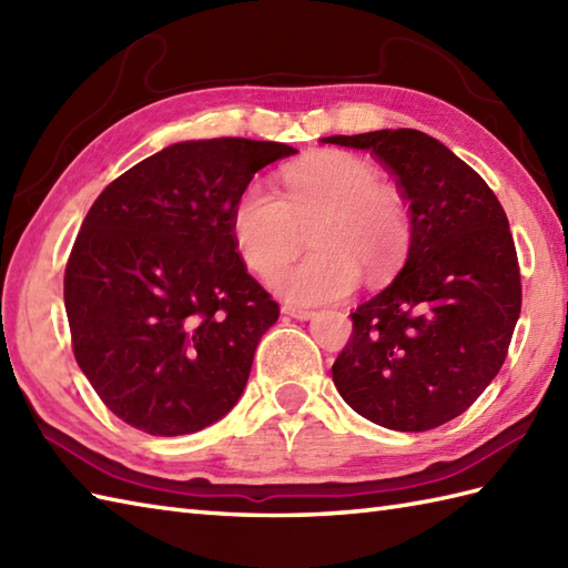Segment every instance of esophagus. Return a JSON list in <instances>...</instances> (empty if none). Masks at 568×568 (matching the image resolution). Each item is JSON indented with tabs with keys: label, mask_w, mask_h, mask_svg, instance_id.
I'll use <instances>...</instances> for the list:
<instances>
[{
	"label": "esophagus",
	"mask_w": 568,
	"mask_h": 568,
	"mask_svg": "<svg viewBox=\"0 0 568 568\" xmlns=\"http://www.w3.org/2000/svg\"><path fill=\"white\" fill-rule=\"evenodd\" d=\"M283 315H287V317H295V320H310V317H315V312L307 310V307L283 305Z\"/></svg>",
	"instance_id": "esophagus-1"
}]
</instances>
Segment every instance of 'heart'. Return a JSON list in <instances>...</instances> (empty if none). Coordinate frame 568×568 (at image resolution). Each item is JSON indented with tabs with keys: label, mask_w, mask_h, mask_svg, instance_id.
<instances>
[{
	"label": "heart",
	"mask_w": 568,
	"mask_h": 568,
	"mask_svg": "<svg viewBox=\"0 0 568 568\" xmlns=\"http://www.w3.org/2000/svg\"><path fill=\"white\" fill-rule=\"evenodd\" d=\"M312 223L315 254L284 272ZM232 236L246 268L300 305L346 297L361 281L388 277L409 244V214L376 168L352 153H320L287 165L281 197L248 183L232 210Z\"/></svg>",
	"instance_id": "b5f03b06"
}]
</instances>
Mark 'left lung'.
Listing matches in <instances>:
<instances>
[{"label": "left lung", "instance_id": "obj_1", "mask_svg": "<svg viewBox=\"0 0 568 568\" xmlns=\"http://www.w3.org/2000/svg\"><path fill=\"white\" fill-rule=\"evenodd\" d=\"M322 141L376 155L413 224L405 268L352 315L334 385L381 427L434 429L466 413L508 356L523 307L508 216L474 168L422 131Z\"/></svg>", "mask_w": 568, "mask_h": 568}]
</instances>
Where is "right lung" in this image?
<instances>
[{"label":"right lung","mask_w":568,"mask_h":568,"mask_svg":"<svg viewBox=\"0 0 568 568\" xmlns=\"http://www.w3.org/2000/svg\"><path fill=\"white\" fill-rule=\"evenodd\" d=\"M297 153L207 139L159 151L112 180L65 265L72 354L112 413L153 437L224 417L281 307L246 273L232 210L251 178Z\"/></svg>","instance_id":"add662e5"}]
</instances>
